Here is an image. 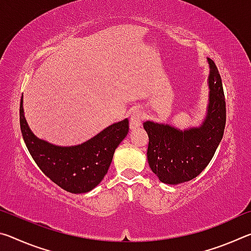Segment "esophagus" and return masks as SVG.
<instances>
[{"label": "esophagus", "mask_w": 251, "mask_h": 251, "mask_svg": "<svg viewBox=\"0 0 251 251\" xmlns=\"http://www.w3.org/2000/svg\"><path fill=\"white\" fill-rule=\"evenodd\" d=\"M143 118L144 117H143L142 112H135L133 115L130 116V121H129L130 129H136L138 128V127H141Z\"/></svg>", "instance_id": "obj_1"}]
</instances>
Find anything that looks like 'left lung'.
Instances as JSON below:
<instances>
[{"label": "left lung", "instance_id": "obj_1", "mask_svg": "<svg viewBox=\"0 0 251 251\" xmlns=\"http://www.w3.org/2000/svg\"><path fill=\"white\" fill-rule=\"evenodd\" d=\"M209 63V103L205 121L185 130L154 122L144 123L147 131V160L161 182L177 185L197 177L215 155L226 125V100L222 77L214 61Z\"/></svg>", "mask_w": 251, "mask_h": 251}]
</instances>
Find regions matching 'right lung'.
Returning a JSON list of instances; mask_svg holds the SVG:
<instances>
[{"label":"right lung","instance_id":"1","mask_svg":"<svg viewBox=\"0 0 251 251\" xmlns=\"http://www.w3.org/2000/svg\"><path fill=\"white\" fill-rule=\"evenodd\" d=\"M20 126L25 145L37 166L66 192L87 193L107 174L114 151L128 134V120L115 123L90 141L77 146L62 147L39 139L24 117L23 97L20 104Z\"/></svg>","mask_w":251,"mask_h":251}]
</instances>
